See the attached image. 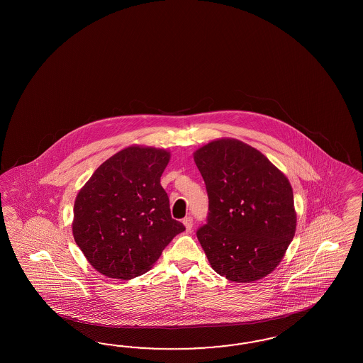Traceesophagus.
Returning <instances> with one entry per match:
<instances>
[{
    "label": "esophagus",
    "instance_id": "obj_1",
    "mask_svg": "<svg viewBox=\"0 0 363 363\" xmlns=\"http://www.w3.org/2000/svg\"><path fill=\"white\" fill-rule=\"evenodd\" d=\"M184 225H185V228H186L187 231L191 230V228H193V218L189 216L186 218H184Z\"/></svg>",
    "mask_w": 363,
    "mask_h": 363
}]
</instances>
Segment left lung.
Returning <instances> with one entry per match:
<instances>
[{
    "mask_svg": "<svg viewBox=\"0 0 363 363\" xmlns=\"http://www.w3.org/2000/svg\"><path fill=\"white\" fill-rule=\"evenodd\" d=\"M194 161L209 197L198 241L213 270L233 282L270 274L296 234L289 179L264 154L234 138L199 147Z\"/></svg>",
    "mask_w": 363,
    "mask_h": 363,
    "instance_id": "obj_1",
    "label": "left lung"
}]
</instances>
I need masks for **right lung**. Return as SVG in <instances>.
I'll use <instances>...</instances> for the list:
<instances>
[{"instance_id": "add662e5", "label": "right lung", "mask_w": 363, "mask_h": 363, "mask_svg": "<svg viewBox=\"0 0 363 363\" xmlns=\"http://www.w3.org/2000/svg\"><path fill=\"white\" fill-rule=\"evenodd\" d=\"M170 153L129 146L106 160L78 191L74 241L101 274L114 279L143 275L177 234L161 176Z\"/></svg>"}]
</instances>
